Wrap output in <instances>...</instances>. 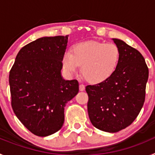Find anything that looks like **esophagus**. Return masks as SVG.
Segmentation results:
<instances>
[{"instance_id":"1","label":"esophagus","mask_w":155,"mask_h":155,"mask_svg":"<svg viewBox=\"0 0 155 155\" xmlns=\"http://www.w3.org/2000/svg\"><path fill=\"white\" fill-rule=\"evenodd\" d=\"M79 89H80V91H84V89H85V86L83 84H81L80 85H79Z\"/></svg>"}]
</instances>
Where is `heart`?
<instances>
[{"mask_svg":"<svg viewBox=\"0 0 155 155\" xmlns=\"http://www.w3.org/2000/svg\"><path fill=\"white\" fill-rule=\"evenodd\" d=\"M120 51L113 42L91 41L73 46L71 53L64 52L61 59L63 68L74 74L81 65L82 76L91 84H99L110 78L118 67Z\"/></svg>","mask_w":155,"mask_h":155,"instance_id":"b5f03b06","label":"heart"}]
</instances>
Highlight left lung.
Returning a JSON list of instances; mask_svg holds the SVG:
<instances>
[{
    "mask_svg": "<svg viewBox=\"0 0 155 155\" xmlns=\"http://www.w3.org/2000/svg\"><path fill=\"white\" fill-rule=\"evenodd\" d=\"M120 51L118 67L105 81L86 86L87 113L100 130L116 133L135 120L145 100L148 68L142 54L118 39H113Z\"/></svg>",
    "mask_w": 155,
    "mask_h": 155,
    "instance_id": "8db88e82",
    "label": "left lung"
}]
</instances>
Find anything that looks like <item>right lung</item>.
<instances>
[{
    "mask_svg": "<svg viewBox=\"0 0 155 155\" xmlns=\"http://www.w3.org/2000/svg\"><path fill=\"white\" fill-rule=\"evenodd\" d=\"M68 35L42 37L25 45L9 74L14 113L30 132L46 137L60 130L66 104L79 91L77 80L61 76Z\"/></svg>",
    "mask_w": 155,
    "mask_h": 155,
    "instance_id": "obj_1",
    "label": "right lung"
}]
</instances>
